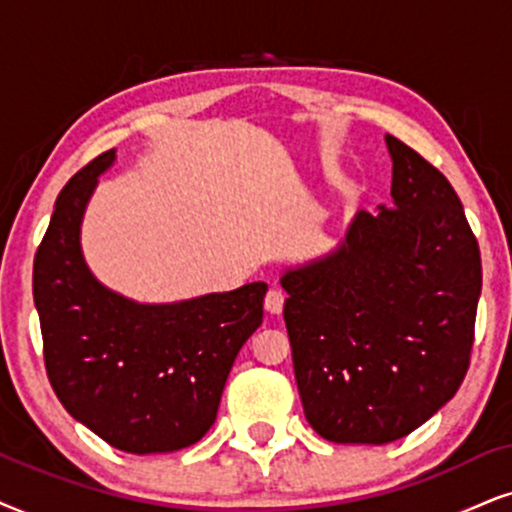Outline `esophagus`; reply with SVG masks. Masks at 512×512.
I'll return each mask as SVG.
<instances>
[{"label":"esophagus","mask_w":512,"mask_h":512,"mask_svg":"<svg viewBox=\"0 0 512 512\" xmlns=\"http://www.w3.org/2000/svg\"><path fill=\"white\" fill-rule=\"evenodd\" d=\"M283 302H286V295H283L278 288H271L267 297H264V309H267L269 314H281Z\"/></svg>","instance_id":"obj_1"}]
</instances>
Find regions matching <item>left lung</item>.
Returning <instances> with one entry per match:
<instances>
[{
  "label": "left lung",
  "instance_id": "8db88e82",
  "mask_svg": "<svg viewBox=\"0 0 512 512\" xmlns=\"http://www.w3.org/2000/svg\"><path fill=\"white\" fill-rule=\"evenodd\" d=\"M392 205L357 212L331 255L286 269V319L309 425L387 444L461 387L482 293L480 245L449 179L397 137Z\"/></svg>",
  "mask_w": 512,
  "mask_h": 512
}]
</instances>
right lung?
I'll use <instances>...</instances> for the list:
<instances>
[{"label":"right lung","instance_id":"1","mask_svg":"<svg viewBox=\"0 0 512 512\" xmlns=\"http://www.w3.org/2000/svg\"><path fill=\"white\" fill-rule=\"evenodd\" d=\"M115 148L58 193L32 267L44 366L66 411L127 454L196 444L217 418L226 378L260 328L267 283L172 304H139L96 281L80 226Z\"/></svg>","mask_w":512,"mask_h":512}]
</instances>
